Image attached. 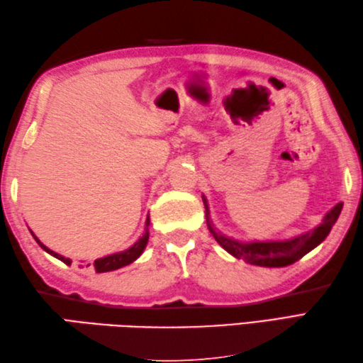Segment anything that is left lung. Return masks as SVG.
Masks as SVG:
<instances>
[{
	"label": "left lung",
	"mask_w": 363,
	"mask_h": 363,
	"mask_svg": "<svg viewBox=\"0 0 363 363\" xmlns=\"http://www.w3.org/2000/svg\"><path fill=\"white\" fill-rule=\"evenodd\" d=\"M342 207L343 204L338 203L333 211L328 212L325 220H323V223L318 228H315L309 230V233L285 242L240 243V242L230 240V238H226L223 235H218L211 228V225H209V229L212 235L217 238V242L223 246V248H225L229 254H233V256L237 259H242L245 262H248V264L259 265V267H287L293 264V262H296L303 256H306V254L312 251L315 246H318L323 240H325L328 234L330 233V229H333V226L335 225L338 215L342 212ZM207 213H209V209L206 207V217Z\"/></svg>",
	"instance_id": "left-lung-1"
}]
</instances>
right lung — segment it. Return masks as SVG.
<instances>
[{
    "mask_svg": "<svg viewBox=\"0 0 363 363\" xmlns=\"http://www.w3.org/2000/svg\"><path fill=\"white\" fill-rule=\"evenodd\" d=\"M148 226H150V218L146 220V233L143 234V237H140V240H138L134 246H130L129 250L123 251V252L112 254V256H107V257H103V259H98V260H95V262H94V268H95V272H96V273L112 272V269H118V268H121V267L133 264V262H134V260H135V259H137L138 256H140V254L143 252L146 243H148V238H150ZM33 235H34V234H33ZM34 238H35L37 243L40 245L42 248H43L46 252H50V254H51V256H54V257L59 259V260H62L64 264H67V265H70V264H72V260H70V259H65V257H62V256H59V254H56L54 251H51V250L46 248V246H45L43 243L38 242V238H37L35 235H34Z\"/></svg>",
    "mask_w": 363,
    "mask_h": 363,
    "instance_id": "1",
    "label": "right lung"
}]
</instances>
